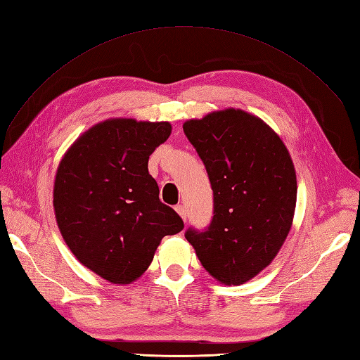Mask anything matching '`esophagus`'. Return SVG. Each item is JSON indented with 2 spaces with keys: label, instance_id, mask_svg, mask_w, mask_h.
I'll return each instance as SVG.
<instances>
[{
  "label": "esophagus",
  "instance_id": "obj_1",
  "mask_svg": "<svg viewBox=\"0 0 360 360\" xmlns=\"http://www.w3.org/2000/svg\"><path fill=\"white\" fill-rule=\"evenodd\" d=\"M175 210H177V214L183 218V220L186 221V218H188V212H186V207L183 206V205H177L175 206Z\"/></svg>",
  "mask_w": 360,
  "mask_h": 360
}]
</instances>
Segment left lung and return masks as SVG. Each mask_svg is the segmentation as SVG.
I'll return each mask as SVG.
<instances>
[{
	"label": "left lung",
	"mask_w": 360,
	"mask_h": 360,
	"mask_svg": "<svg viewBox=\"0 0 360 360\" xmlns=\"http://www.w3.org/2000/svg\"><path fill=\"white\" fill-rule=\"evenodd\" d=\"M183 131L203 162L214 192V217L186 240L223 284H244L267 267L292 227L296 174L283 140L241 110L188 120Z\"/></svg>",
	"instance_id": "obj_1"
}]
</instances>
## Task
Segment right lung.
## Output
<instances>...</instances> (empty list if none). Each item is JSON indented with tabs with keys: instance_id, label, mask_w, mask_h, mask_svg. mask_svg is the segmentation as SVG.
I'll list each match as a JSON object with an SVG mask.
<instances>
[{
	"instance_id": "obj_1",
	"label": "right lung",
	"mask_w": 360,
	"mask_h": 360,
	"mask_svg": "<svg viewBox=\"0 0 360 360\" xmlns=\"http://www.w3.org/2000/svg\"><path fill=\"white\" fill-rule=\"evenodd\" d=\"M171 134L168 122L111 119L79 137L60 160L53 206L59 231L85 267L129 284L150 267L180 215L159 198L148 159Z\"/></svg>"
}]
</instances>
